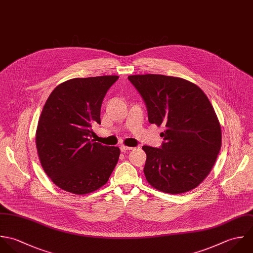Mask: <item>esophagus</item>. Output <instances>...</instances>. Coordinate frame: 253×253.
I'll list each match as a JSON object with an SVG mask.
<instances>
[{"label": "esophagus", "mask_w": 253, "mask_h": 253, "mask_svg": "<svg viewBox=\"0 0 253 253\" xmlns=\"http://www.w3.org/2000/svg\"><path fill=\"white\" fill-rule=\"evenodd\" d=\"M131 150H133V148H131V147H126V146H121L120 147V151L122 152H128V151H131Z\"/></svg>", "instance_id": "34e87169"}]
</instances>
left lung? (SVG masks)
<instances>
[{
	"instance_id": "left-lung-1",
	"label": "left lung",
	"mask_w": 253,
	"mask_h": 253,
	"mask_svg": "<svg viewBox=\"0 0 253 253\" xmlns=\"http://www.w3.org/2000/svg\"><path fill=\"white\" fill-rule=\"evenodd\" d=\"M128 79L146 102L150 123L165 127L161 148L143 147L147 181L171 195L197 188L221 149V126L208 98L199 86L179 77L145 74Z\"/></svg>"
}]
</instances>
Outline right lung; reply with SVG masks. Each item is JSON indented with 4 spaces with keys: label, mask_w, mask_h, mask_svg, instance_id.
<instances>
[{
    "label": "right lung",
    "mask_w": 253,
    "mask_h": 253,
    "mask_svg": "<svg viewBox=\"0 0 253 253\" xmlns=\"http://www.w3.org/2000/svg\"><path fill=\"white\" fill-rule=\"evenodd\" d=\"M116 75L74 78L54 88L36 131L41 165L63 191L86 195L108 181L119 158L117 147L90 140L93 124H101V107Z\"/></svg>",
    "instance_id": "obj_1"
}]
</instances>
